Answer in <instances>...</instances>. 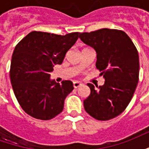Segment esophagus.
<instances>
[{"label": "esophagus", "mask_w": 149, "mask_h": 149, "mask_svg": "<svg viewBox=\"0 0 149 149\" xmlns=\"http://www.w3.org/2000/svg\"><path fill=\"white\" fill-rule=\"evenodd\" d=\"M81 85H82V84H81V82H78V81H74V82H73V87H74L75 88H77L81 87Z\"/></svg>", "instance_id": "34e87169"}]
</instances>
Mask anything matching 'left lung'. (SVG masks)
Wrapping results in <instances>:
<instances>
[{
    "mask_svg": "<svg viewBox=\"0 0 149 149\" xmlns=\"http://www.w3.org/2000/svg\"><path fill=\"white\" fill-rule=\"evenodd\" d=\"M79 37L97 52L96 67L104 78L102 86L93 84L90 95L84 100L85 111L98 120H109L127 108L139 81V55L130 37L124 31L101 29L80 33Z\"/></svg>",
    "mask_w": 149,
    "mask_h": 149,
    "instance_id": "8db88e82",
    "label": "left lung"
}]
</instances>
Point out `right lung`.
<instances>
[{
    "instance_id": "obj_1",
    "label": "right lung",
    "mask_w": 149,
    "mask_h": 149,
    "mask_svg": "<svg viewBox=\"0 0 149 149\" xmlns=\"http://www.w3.org/2000/svg\"><path fill=\"white\" fill-rule=\"evenodd\" d=\"M79 33L65 36L31 32L15 47L10 80L16 98L28 115L42 120L54 118L64 109L65 99L73 90L71 81L57 84L50 80L55 65H61Z\"/></svg>"
}]
</instances>
